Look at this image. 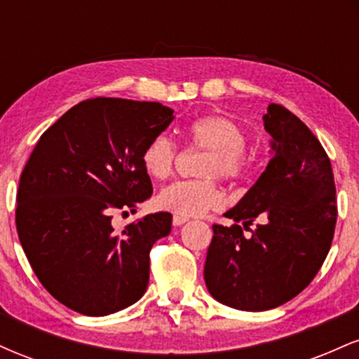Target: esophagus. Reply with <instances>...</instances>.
<instances>
[{
  "instance_id": "1",
  "label": "esophagus",
  "mask_w": 359,
  "mask_h": 359,
  "mask_svg": "<svg viewBox=\"0 0 359 359\" xmlns=\"http://www.w3.org/2000/svg\"><path fill=\"white\" fill-rule=\"evenodd\" d=\"M187 221H189V217H184V216H174V219H172V222H174V226H182Z\"/></svg>"
}]
</instances>
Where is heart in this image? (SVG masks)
Instances as JSON below:
<instances>
[{
	"mask_svg": "<svg viewBox=\"0 0 359 359\" xmlns=\"http://www.w3.org/2000/svg\"><path fill=\"white\" fill-rule=\"evenodd\" d=\"M185 137L194 148L208 151L199 174L204 179L177 180L156 194V205L177 216L192 217L217 209L222 192L214 177L240 180L250 172L251 155L246 148V133L234 119L224 114H208L189 123ZM142 162L148 175L163 180L174 172L177 147L165 135L147 143Z\"/></svg>",
	"mask_w": 359,
	"mask_h": 359,
	"instance_id": "obj_1",
	"label": "heart"
}]
</instances>
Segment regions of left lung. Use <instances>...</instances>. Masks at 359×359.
Segmentation results:
<instances>
[{
  "instance_id": "1",
  "label": "left lung",
  "mask_w": 359,
  "mask_h": 359,
  "mask_svg": "<svg viewBox=\"0 0 359 359\" xmlns=\"http://www.w3.org/2000/svg\"><path fill=\"white\" fill-rule=\"evenodd\" d=\"M263 121L273 155L224 214L234 224L212 226L204 266L212 297L240 311H269L299 295L327 257L337 217L331 160L316 135L282 104H270Z\"/></svg>"
}]
</instances>
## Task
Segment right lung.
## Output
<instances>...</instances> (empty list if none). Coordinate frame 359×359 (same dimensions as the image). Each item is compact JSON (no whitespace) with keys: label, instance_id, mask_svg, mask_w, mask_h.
<instances>
[{"label":"right lung","instance_id":"1","mask_svg":"<svg viewBox=\"0 0 359 359\" xmlns=\"http://www.w3.org/2000/svg\"><path fill=\"white\" fill-rule=\"evenodd\" d=\"M174 121L160 102L90 97L40 137L16 194V231L36 278L84 316H108L145 294L150 250L172 229L155 212L114 231L113 211L151 196L147 143Z\"/></svg>","mask_w":359,"mask_h":359}]
</instances>
